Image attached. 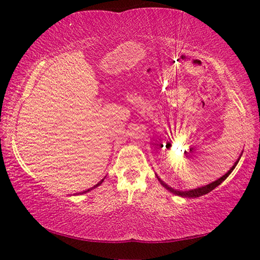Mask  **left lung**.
<instances>
[{
    "instance_id": "obj_1",
    "label": "left lung",
    "mask_w": 260,
    "mask_h": 260,
    "mask_svg": "<svg viewBox=\"0 0 260 260\" xmlns=\"http://www.w3.org/2000/svg\"><path fill=\"white\" fill-rule=\"evenodd\" d=\"M237 162H239V160H237V161L235 162V165L233 166L232 169H231L230 171H228V172H227L225 175H222V177L220 178V179H218L217 181H214V182L210 183V184H206V186H204V187L196 188V189H191V190H188V191H180V190H175V189L169 187V186H167L166 183L162 182L160 179H158V180H159V182L162 184V186H164V187L167 189V190H170L171 192L175 193V195H179V196H182V197H200V196H203V195H205V193H208V192H210V191H212L215 187H218L219 184L223 181V180H226L228 175H230V174L233 172V170L235 169V166L237 165Z\"/></svg>"
}]
</instances>
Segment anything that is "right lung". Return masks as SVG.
Wrapping results in <instances>:
<instances>
[{"mask_svg": "<svg viewBox=\"0 0 260 260\" xmlns=\"http://www.w3.org/2000/svg\"><path fill=\"white\" fill-rule=\"evenodd\" d=\"M102 182H103V180H102V181H100V182H99L98 184H96V186H94L93 188H95V187H98V186H100V184H101V183H102ZM89 190H90V189H88V190H85V191H83V192H87V191H89Z\"/></svg>", "mask_w": 260, "mask_h": 260, "instance_id": "1", "label": "right lung"}]
</instances>
